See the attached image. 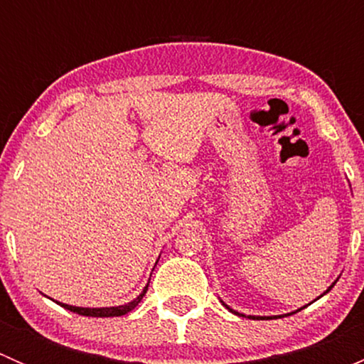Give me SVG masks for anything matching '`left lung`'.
<instances>
[{
  "mask_svg": "<svg viewBox=\"0 0 364 364\" xmlns=\"http://www.w3.org/2000/svg\"><path fill=\"white\" fill-rule=\"evenodd\" d=\"M333 285H335V284H333ZM333 285H331V287H333ZM331 287H329L328 291H326V292H329V291H331ZM326 292H324V294H326ZM222 303H223V301H222ZM223 306H225L227 310H230V311H232V314H236V315H241V317H247V315H243V314H237V311H234L232 308H229V306H227L225 303H223ZM299 310H301V308H299ZM274 317H277V315H274ZM278 317H282V315H278ZM250 318H257V321H259V318H273V317H255V315H250Z\"/></svg>",
  "mask_w": 364,
  "mask_h": 364,
  "instance_id": "obj_1",
  "label": "left lung"
}]
</instances>
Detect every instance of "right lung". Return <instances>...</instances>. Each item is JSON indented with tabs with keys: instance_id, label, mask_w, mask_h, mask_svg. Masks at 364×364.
I'll use <instances>...</instances> for the list:
<instances>
[{
	"instance_id": "obj_1",
	"label": "right lung",
	"mask_w": 364,
	"mask_h": 364,
	"mask_svg": "<svg viewBox=\"0 0 364 364\" xmlns=\"http://www.w3.org/2000/svg\"><path fill=\"white\" fill-rule=\"evenodd\" d=\"M148 285H146L144 291H142L141 294L135 297L134 301H130V303H127V304H121V306H111V308H80V306H72V304L58 303V301H56V303L61 304V306H63V308H67V310L73 311V314L86 315V317H121V315H124V314H128V311H132L135 306H137L139 303H141V299H142V297H144L146 291H148Z\"/></svg>"
}]
</instances>
